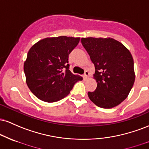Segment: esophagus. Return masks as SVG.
<instances>
[{
  "instance_id": "34e87169",
  "label": "esophagus",
  "mask_w": 149,
  "mask_h": 149,
  "mask_svg": "<svg viewBox=\"0 0 149 149\" xmlns=\"http://www.w3.org/2000/svg\"><path fill=\"white\" fill-rule=\"evenodd\" d=\"M89 75H90V73H89L88 71H85V73H84V76H83V77H84L85 79H87V78H88Z\"/></svg>"
}]
</instances>
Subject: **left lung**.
Masks as SVG:
<instances>
[{"label": "left lung", "instance_id": "obj_1", "mask_svg": "<svg viewBox=\"0 0 149 149\" xmlns=\"http://www.w3.org/2000/svg\"><path fill=\"white\" fill-rule=\"evenodd\" d=\"M81 42L95 67L97 86L88 92L97 107L111 109L127 98L135 80L134 61L125 46L112 38H82Z\"/></svg>", "mask_w": 149, "mask_h": 149}]
</instances>
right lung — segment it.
Masks as SVG:
<instances>
[{"label": "right lung", "mask_w": 149, "mask_h": 149, "mask_svg": "<svg viewBox=\"0 0 149 149\" xmlns=\"http://www.w3.org/2000/svg\"><path fill=\"white\" fill-rule=\"evenodd\" d=\"M80 38H45L31 47L24 64L26 82L39 100L52 103L67 96L77 81L83 77L69 69V54Z\"/></svg>", "instance_id": "obj_1"}]
</instances>
